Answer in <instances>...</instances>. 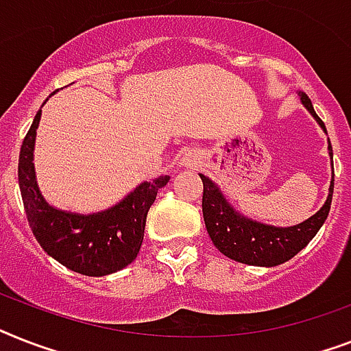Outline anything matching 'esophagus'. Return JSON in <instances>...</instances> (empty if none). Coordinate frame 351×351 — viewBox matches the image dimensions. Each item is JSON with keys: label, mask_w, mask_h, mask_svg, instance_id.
<instances>
[{"label": "esophagus", "mask_w": 351, "mask_h": 351, "mask_svg": "<svg viewBox=\"0 0 351 351\" xmlns=\"http://www.w3.org/2000/svg\"><path fill=\"white\" fill-rule=\"evenodd\" d=\"M182 164L187 165V167H191V165L195 164V160H193L191 156H187V154H186V156H184V160H182Z\"/></svg>", "instance_id": "obj_1"}]
</instances>
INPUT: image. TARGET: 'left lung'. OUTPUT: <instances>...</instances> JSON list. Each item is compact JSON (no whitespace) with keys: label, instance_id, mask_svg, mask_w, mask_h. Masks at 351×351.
<instances>
[{"label":"left lung","instance_id":"obj_1","mask_svg":"<svg viewBox=\"0 0 351 351\" xmlns=\"http://www.w3.org/2000/svg\"><path fill=\"white\" fill-rule=\"evenodd\" d=\"M299 95L306 109L319 120L310 98L304 93H299ZM319 123L322 129H326L322 120H319ZM328 149H330V156L333 158L332 143L328 145ZM200 178L204 184V222H206L215 247L226 256L242 264L271 267L293 258L302 247L310 244V240L315 237L317 231L321 230L332 206L335 173H333L332 186H330V195L321 211H317L311 219L293 228H273V226L261 224V222H253V220L240 217L239 213H234L230 204L226 202L219 187L215 186L208 176L200 175Z\"/></svg>","mask_w":351,"mask_h":351}]
</instances>
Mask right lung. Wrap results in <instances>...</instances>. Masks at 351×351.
I'll list each match as a JSON object with an SVG mask.
<instances>
[{
	"mask_svg": "<svg viewBox=\"0 0 351 351\" xmlns=\"http://www.w3.org/2000/svg\"><path fill=\"white\" fill-rule=\"evenodd\" d=\"M40 118L41 109L23 138L18 164L23 208L36 240L47 255L87 277H104L129 266L142 245L149 208L169 176L143 182L118 206L101 213L76 215L51 208L38 189L32 164Z\"/></svg>",
	"mask_w": 351,
	"mask_h": 351,
	"instance_id": "obj_1",
	"label": "right lung"
}]
</instances>
